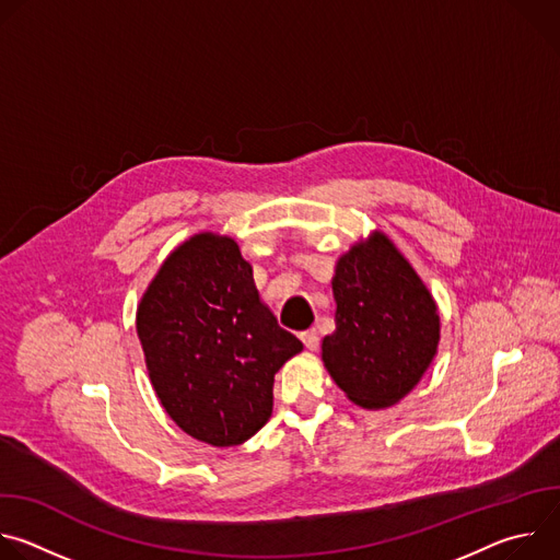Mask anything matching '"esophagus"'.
<instances>
[{
  "label": "esophagus",
  "instance_id": "obj_1",
  "mask_svg": "<svg viewBox=\"0 0 560 560\" xmlns=\"http://www.w3.org/2000/svg\"><path fill=\"white\" fill-rule=\"evenodd\" d=\"M301 341H303V346L307 348V350H316L318 348V343H322V337H318V332L316 330H305V332H301Z\"/></svg>",
  "mask_w": 560,
  "mask_h": 560
}]
</instances>
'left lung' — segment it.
Here are the masks:
<instances>
[{
  "mask_svg": "<svg viewBox=\"0 0 560 560\" xmlns=\"http://www.w3.org/2000/svg\"><path fill=\"white\" fill-rule=\"evenodd\" d=\"M337 330L322 343L335 383L361 408H389L430 368L441 318L408 259L381 232L352 246L335 268Z\"/></svg>",
  "mask_w": 560,
  "mask_h": 560,
  "instance_id": "8db88e82",
  "label": "left lung"
}]
</instances>
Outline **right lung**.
I'll return each instance as SVG.
<instances>
[{
  "mask_svg": "<svg viewBox=\"0 0 560 560\" xmlns=\"http://www.w3.org/2000/svg\"><path fill=\"white\" fill-rule=\"evenodd\" d=\"M150 383L192 439L230 447L272 415V385L303 343L259 299L253 266L214 232L171 253L137 307Z\"/></svg>",
  "mask_w": 560,
  "mask_h": 560,
  "instance_id": "obj_1",
  "label": "right lung"
}]
</instances>
